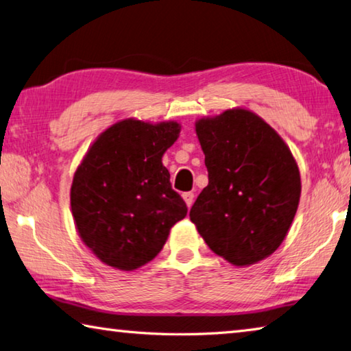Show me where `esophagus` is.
Wrapping results in <instances>:
<instances>
[{"label":"esophagus","mask_w":351,"mask_h":351,"mask_svg":"<svg viewBox=\"0 0 351 351\" xmlns=\"http://www.w3.org/2000/svg\"><path fill=\"white\" fill-rule=\"evenodd\" d=\"M182 197H183V200L186 202L188 208L194 204V194H193V193H183V194H182Z\"/></svg>","instance_id":"esophagus-1"}]
</instances>
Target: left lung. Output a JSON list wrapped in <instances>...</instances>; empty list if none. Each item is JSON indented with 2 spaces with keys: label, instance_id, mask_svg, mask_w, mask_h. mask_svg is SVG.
I'll use <instances>...</instances> for the list:
<instances>
[{
  "label": "left lung",
  "instance_id": "1",
  "mask_svg": "<svg viewBox=\"0 0 351 351\" xmlns=\"http://www.w3.org/2000/svg\"><path fill=\"white\" fill-rule=\"evenodd\" d=\"M208 186L189 211L214 253L236 267L263 261L296 216L300 176L280 135L247 109L195 121Z\"/></svg>",
  "mask_w": 351,
  "mask_h": 351
}]
</instances>
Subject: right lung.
I'll return each mask as SVG.
<instances>
[{
	"instance_id": "right-lung-1",
	"label": "right lung",
	"mask_w": 351,
	"mask_h": 351,
	"mask_svg": "<svg viewBox=\"0 0 351 351\" xmlns=\"http://www.w3.org/2000/svg\"><path fill=\"white\" fill-rule=\"evenodd\" d=\"M177 121L126 119L98 135L73 174L71 208L82 241L109 267L132 271L162 251L188 208L162 157Z\"/></svg>"
}]
</instances>
